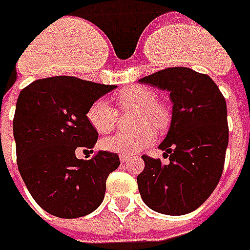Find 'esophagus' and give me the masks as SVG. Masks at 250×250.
<instances>
[{
	"instance_id": "34e87169",
	"label": "esophagus",
	"mask_w": 250,
	"mask_h": 250,
	"mask_svg": "<svg viewBox=\"0 0 250 250\" xmlns=\"http://www.w3.org/2000/svg\"><path fill=\"white\" fill-rule=\"evenodd\" d=\"M120 160H121V163H128L130 162V157L126 156V155H121V156H120Z\"/></svg>"
}]
</instances>
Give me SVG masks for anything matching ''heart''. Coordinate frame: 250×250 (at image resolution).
<instances>
[{"label": "heart", "mask_w": 250, "mask_h": 250, "mask_svg": "<svg viewBox=\"0 0 250 250\" xmlns=\"http://www.w3.org/2000/svg\"><path fill=\"white\" fill-rule=\"evenodd\" d=\"M118 105L122 109H137L136 125L141 126L134 132H120L102 140V148L109 152L121 155H136L137 152L149 146L155 139L156 132L150 125L162 129L168 121L167 110L157 102V95L153 90L141 86H132L121 90L116 95ZM87 121L98 133H107L114 129L117 124L116 109L104 98L95 100L88 106Z\"/></svg>", "instance_id": "obj_1"}]
</instances>
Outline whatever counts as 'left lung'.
<instances>
[{
	"label": "left lung",
	"mask_w": 250,
	"mask_h": 250,
	"mask_svg": "<svg viewBox=\"0 0 250 250\" xmlns=\"http://www.w3.org/2000/svg\"><path fill=\"white\" fill-rule=\"evenodd\" d=\"M139 82L169 91L172 120L159 148L168 164L144 155L140 195L157 213L183 215L205 203L222 176L229 143L226 101L206 74L169 67Z\"/></svg>",
	"instance_id": "left-lung-1"
}]
</instances>
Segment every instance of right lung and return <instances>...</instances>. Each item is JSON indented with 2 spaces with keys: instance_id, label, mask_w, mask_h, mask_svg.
<instances>
[{
  "instance_id": "1",
  "label": "right lung",
  "mask_w": 250,
  "mask_h": 250,
  "mask_svg": "<svg viewBox=\"0 0 250 250\" xmlns=\"http://www.w3.org/2000/svg\"><path fill=\"white\" fill-rule=\"evenodd\" d=\"M114 88L75 77H51L21 90L13 118L17 166L32 198L47 213L79 218L104 201L106 179L118 168L120 157L100 150L83 160L75 153L94 148L98 132L86 113Z\"/></svg>"
}]
</instances>
